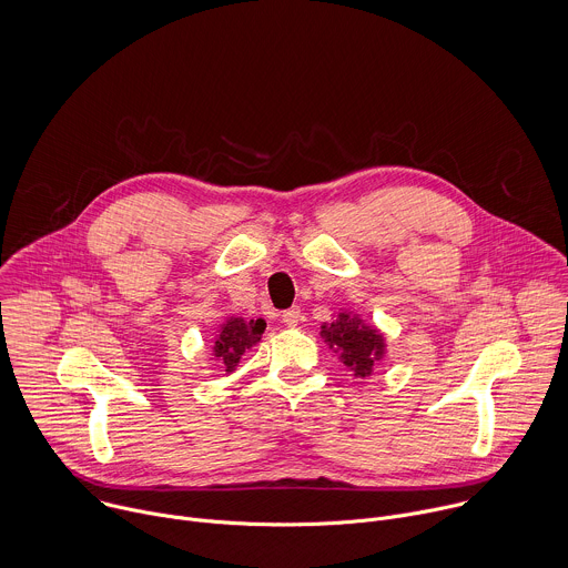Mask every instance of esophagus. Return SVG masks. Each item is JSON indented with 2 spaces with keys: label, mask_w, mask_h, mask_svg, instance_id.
<instances>
[{
  "label": "esophagus",
  "mask_w": 568,
  "mask_h": 568,
  "mask_svg": "<svg viewBox=\"0 0 568 568\" xmlns=\"http://www.w3.org/2000/svg\"><path fill=\"white\" fill-rule=\"evenodd\" d=\"M281 318H283V323H285L287 327H294V325H298V321H301V310H298V307H290V310H285V312L281 314Z\"/></svg>",
  "instance_id": "esophagus-1"
}]
</instances>
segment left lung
Wrapping results in <instances>:
<instances>
[{"mask_svg":"<svg viewBox=\"0 0 568 568\" xmlns=\"http://www.w3.org/2000/svg\"><path fill=\"white\" fill-rule=\"evenodd\" d=\"M321 336L354 376H369L374 363L386 354L384 334L352 312H338L334 321L323 323Z\"/></svg>","mask_w":568,"mask_h":568,"instance_id":"left-lung-1","label":"left lung"}]
</instances>
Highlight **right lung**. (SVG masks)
Wrapping results in <instances>:
<instances>
[{
  "label": "right lung",
  "instance_id": "1",
  "mask_svg": "<svg viewBox=\"0 0 568 568\" xmlns=\"http://www.w3.org/2000/svg\"><path fill=\"white\" fill-rule=\"evenodd\" d=\"M263 321H245L241 316H230L214 341V358L221 363V367L232 374L241 361V356L252 349L265 329L260 323Z\"/></svg>",
  "mask_w": 568,
  "mask_h": 568
}]
</instances>
